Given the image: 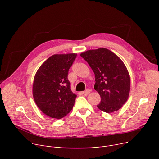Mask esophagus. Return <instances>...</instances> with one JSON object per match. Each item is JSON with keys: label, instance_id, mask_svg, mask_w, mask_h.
I'll use <instances>...</instances> for the list:
<instances>
[{"label": "esophagus", "instance_id": "34e87169", "mask_svg": "<svg viewBox=\"0 0 159 159\" xmlns=\"http://www.w3.org/2000/svg\"><path fill=\"white\" fill-rule=\"evenodd\" d=\"M81 93H82L84 95H88V94H89L90 93V90L89 89H86L85 91H82V92H81Z\"/></svg>", "mask_w": 159, "mask_h": 159}]
</instances>
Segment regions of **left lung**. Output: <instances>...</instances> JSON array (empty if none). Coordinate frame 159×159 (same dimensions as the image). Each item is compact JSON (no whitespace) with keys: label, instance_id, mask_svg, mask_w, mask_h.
<instances>
[{"label":"left lung","instance_id":"obj_1","mask_svg":"<svg viewBox=\"0 0 159 159\" xmlns=\"http://www.w3.org/2000/svg\"><path fill=\"white\" fill-rule=\"evenodd\" d=\"M94 72V89L101 97L97 107L103 112L121 109L129 98L131 80L127 67L111 50L100 48L80 54Z\"/></svg>","mask_w":159,"mask_h":159}]
</instances>
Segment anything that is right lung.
Instances as JSON below:
<instances>
[{"label": "right lung", "instance_id": "right-lung-1", "mask_svg": "<svg viewBox=\"0 0 159 159\" xmlns=\"http://www.w3.org/2000/svg\"><path fill=\"white\" fill-rule=\"evenodd\" d=\"M77 54H54L37 70L34 78V100L42 113L60 119L73 108L77 95L73 93L68 79V71Z\"/></svg>", "mask_w": 159, "mask_h": 159}]
</instances>
